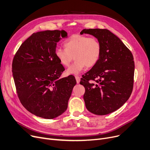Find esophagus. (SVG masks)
<instances>
[{
	"label": "esophagus",
	"mask_w": 150,
	"mask_h": 150,
	"mask_svg": "<svg viewBox=\"0 0 150 150\" xmlns=\"http://www.w3.org/2000/svg\"><path fill=\"white\" fill-rule=\"evenodd\" d=\"M75 79L76 81V83L78 84L80 81V77L79 76H75Z\"/></svg>",
	"instance_id": "esophagus-1"
}]
</instances>
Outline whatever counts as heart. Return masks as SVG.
<instances>
[{
	"mask_svg": "<svg viewBox=\"0 0 150 150\" xmlns=\"http://www.w3.org/2000/svg\"><path fill=\"white\" fill-rule=\"evenodd\" d=\"M65 49L57 48L55 55L61 64L69 66L74 59V64L66 71L67 75L78 74L85 67L91 68L99 61L101 54V44L96 38L83 35H74L64 42Z\"/></svg>",
	"mask_w": 150,
	"mask_h": 150,
	"instance_id": "obj_1",
	"label": "heart"
}]
</instances>
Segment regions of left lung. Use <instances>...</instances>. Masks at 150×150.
<instances>
[{"label": "left lung", "mask_w": 150, "mask_h": 150, "mask_svg": "<svg viewBox=\"0 0 150 150\" xmlns=\"http://www.w3.org/2000/svg\"><path fill=\"white\" fill-rule=\"evenodd\" d=\"M83 33L95 36L101 44L99 61L82 76L80 83L85 88V105L94 114L106 115L119 109L131 96L134 58L120 39L107 29H84L80 34Z\"/></svg>", "instance_id": "obj_1"}]
</instances>
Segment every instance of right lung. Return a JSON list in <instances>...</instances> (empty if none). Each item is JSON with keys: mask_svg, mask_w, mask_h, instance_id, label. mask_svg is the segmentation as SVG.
I'll return each instance as SVG.
<instances>
[{"mask_svg": "<svg viewBox=\"0 0 150 150\" xmlns=\"http://www.w3.org/2000/svg\"><path fill=\"white\" fill-rule=\"evenodd\" d=\"M67 37L64 30L33 33L21 44L13 60V76L21 104L44 119H54L66 111L76 83L72 75L59 78L65 69L55 50L57 42Z\"/></svg>", "mask_w": 150, "mask_h": 150, "instance_id": "1", "label": "right lung"}]
</instances>
